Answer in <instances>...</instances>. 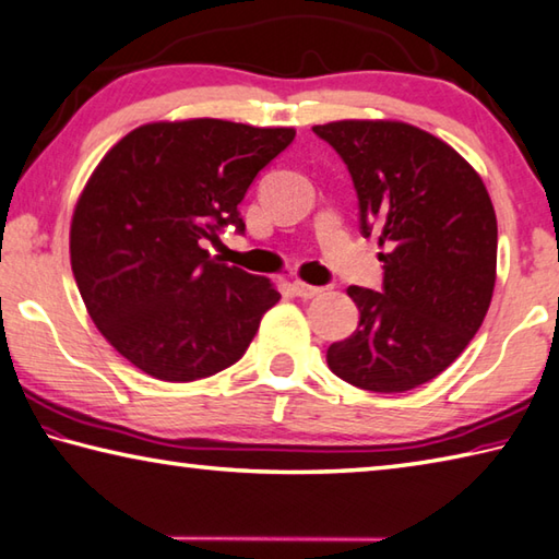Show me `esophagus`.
Instances as JSON below:
<instances>
[{
	"label": "esophagus",
	"mask_w": 559,
	"mask_h": 559,
	"mask_svg": "<svg viewBox=\"0 0 559 559\" xmlns=\"http://www.w3.org/2000/svg\"><path fill=\"white\" fill-rule=\"evenodd\" d=\"M293 290H296V296H300V298H314V296H320V293H322L320 286H310V283L300 281V278L293 281Z\"/></svg>",
	"instance_id": "1"
}]
</instances>
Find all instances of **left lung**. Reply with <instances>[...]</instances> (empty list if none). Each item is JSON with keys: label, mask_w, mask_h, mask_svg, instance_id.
<instances>
[{"label": "left lung", "mask_w": 559, "mask_h": 559, "mask_svg": "<svg viewBox=\"0 0 559 559\" xmlns=\"http://www.w3.org/2000/svg\"><path fill=\"white\" fill-rule=\"evenodd\" d=\"M349 168L361 235L379 231L383 290L349 286L359 328L328 367L357 389L405 393L450 367L481 328L496 283V212L479 174L405 121L312 127Z\"/></svg>", "instance_id": "8db88e82"}]
</instances>
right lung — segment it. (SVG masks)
I'll return each instance as SVG.
<instances>
[{
  "label": "right lung",
  "instance_id": "1",
  "mask_svg": "<svg viewBox=\"0 0 559 559\" xmlns=\"http://www.w3.org/2000/svg\"><path fill=\"white\" fill-rule=\"evenodd\" d=\"M296 129L225 119L151 121L111 146L80 192L70 266L90 318L121 357L160 381L227 369L281 293L212 259L259 170Z\"/></svg>",
  "mask_w": 559,
  "mask_h": 559
}]
</instances>
